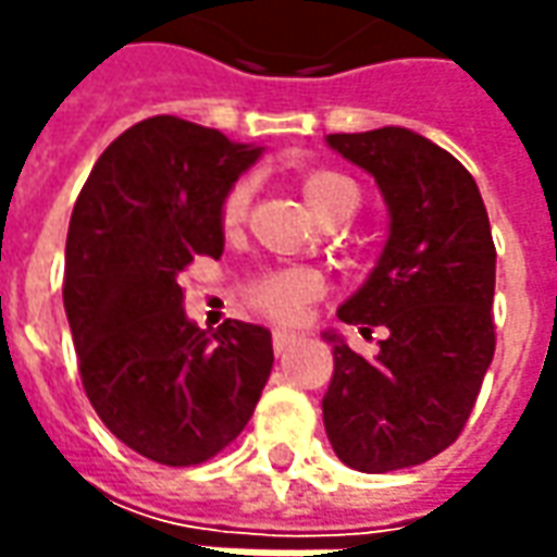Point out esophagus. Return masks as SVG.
I'll list each match as a JSON object with an SVG mask.
<instances>
[{
  "label": "esophagus",
  "mask_w": 557,
  "mask_h": 557,
  "mask_svg": "<svg viewBox=\"0 0 557 557\" xmlns=\"http://www.w3.org/2000/svg\"><path fill=\"white\" fill-rule=\"evenodd\" d=\"M294 344H297V334L294 332H282V329H278V332L272 334V350H275L278 356L288 354Z\"/></svg>",
  "instance_id": "esophagus-1"
}]
</instances>
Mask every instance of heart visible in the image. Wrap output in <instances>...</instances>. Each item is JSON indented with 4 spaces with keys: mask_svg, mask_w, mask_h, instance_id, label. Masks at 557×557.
Returning <instances> with one entry per match:
<instances>
[{
    "mask_svg": "<svg viewBox=\"0 0 557 557\" xmlns=\"http://www.w3.org/2000/svg\"><path fill=\"white\" fill-rule=\"evenodd\" d=\"M300 195H304V203L312 210L315 220L329 216L334 210H356L359 203V191L356 185L341 176V173H332V170H312L300 180ZM247 201H250V185L238 183L228 195H225L223 210H220V220H223V228H238L247 213ZM322 294V278L312 272V269H278V272H269L263 275L253 288H250V300L253 307L272 315V319H282V322H294L300 310L315 300Z\"/></svg>",
    "mask_w": 557,
    "mask_h": 557,
    "instance_id": "heart-1",
    "label": "heart"
}]
</instances>
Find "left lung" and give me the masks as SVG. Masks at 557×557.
<instances>
[{
  "label": "left lung",
  "instance_id": "1",
  "mask_svg": "<svg viewBox=\"0 0 557 557\" xmlns=\"http://www.w3.org/2000/svg\"><path fill=\"white\" fill-rule=\"evenodd\" d=\"M325 141L372 176L387 207L377 263L337 319L384 325L387 337L366 359L322 332L334 350L322 418L337 459L384 474L434 459L474 409L496 350V247L478 183L431 139L381 126Z\"/></svg>",
  "mask_w": 557,
  "mask_h": 557
}]
</instances>
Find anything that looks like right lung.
I'll list each match as a JSON object with an SVG mask.
<instances>
[{"instance_id": "add662e5", "label": "right lung", "mask_w": 557, "mask_h": 557, "mask_svg": "<svg viewBox=\"0 0 557 557\" xmlns=\"http://www.w3.org/2000/svg\"><path fill=\"white\" fill-rule=\"evenodd\" d=\"M263 145L180 117H148L104 148L71 213L64 312L79 377L104 428L173 468L245 431L272 372V334L185 315L180 272L220 257L225 195Z\"/></svg>"}]
</instances>
